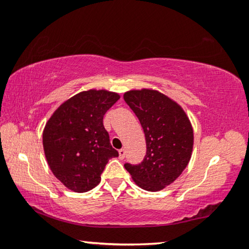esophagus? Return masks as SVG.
Masks as SVG:
<instances>
[{"mask_svg": "<svg viewBox=\"0 0 249 249\" xmlns=\"http://www.w3.org/2000/svg\"><path fill=\"white\" fill-rule=\"evenodd\" d=\"M125 154H126L125 149H120L119 150V157H120V159H124L125 158Z\"/></svg>", "mask_w": 249, "mask_h": 249, "instance_id": "obj_1", "label": "esophagus"}]
</instances>
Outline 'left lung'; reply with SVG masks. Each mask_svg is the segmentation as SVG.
I'll list each match as a JSON object with an SVG mask.
<instances>
[{"label":"left lung","mask_w":249,"mask_h":249,"mask_svg":"<svg viewBox=\"0 0 249 249\" xmlns=\"http://www.w3.org/2000/svg\"><path fill=\"white\" fill-rule=\"evenodd\" d=\"M124 100L141 122L147 148L140 165L125 163V169L144 190H162L190 161L193 149L190 120L178 103L157 90H130L124 93Z\"/></svg>","instance_id":"obj_1"}]
</instances>
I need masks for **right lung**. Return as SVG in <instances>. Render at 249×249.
<instances>
[{
	"label": "right lung",
	"instance_id": "obj_1",
	"mask_svg": "<svg viewBox=\"0 0 249 249\" xmlns=\"http://www.w3.org/2000/svg\"><path fill=\"white\" fill-rule=\"evenodd\" d=\"M119 99V94L107 90L80 92L62 103L46 123V159L69 190L82 193L96 187L108 159L119 156L103 125L104 114Z\"/></svg>",
	"mask_w": 249,
	"mask_h": 249
}]
</instances>
